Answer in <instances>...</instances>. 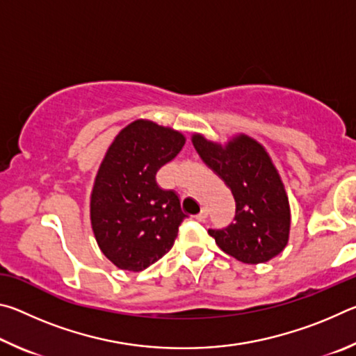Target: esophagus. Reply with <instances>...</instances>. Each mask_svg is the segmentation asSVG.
I'll return each instance as SVG.
<instances>
[{
    "mask_svg": "<svg viewBox=\"0 0 356 356\" xmlns=\"http://www.w3.org/2000/svg\"><path fill=\"white\" fill-rule=\"evenodd\" d=\"M207 216H209V212H207V209H202L200 213H197L195 218L197 220V221H206L207 220Z\"/></svg>",
    "mask_w": 356,
    "mask_h": 356,
    "instance_id": "34e87169",
    "label": "esophagus"
}]
</instances>
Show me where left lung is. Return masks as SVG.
Instances as JSON below:
<instances>
[{
    "label": "left lung",
    "mask_w": 356,
    "mask_h": 356,
    "mask_svg": "<svg viewBox=\"0 0 356 356\" xmlns=\"http://www.w3.org/2000/svg\"><path fill=\"white\" fill-rule=\"evenodd\" d=\"M191 143L236 200L234 222L225 229H209L216 245L243 264H264L278 256L289 242L291 206L272 156L245 134L226 144L193 134Z\"/></svg>",
    "instance_id": "1"
}]
</instances>
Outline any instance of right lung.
Returning a JSON list of instances; mask_svg holds the SVG:
<instances>
[{
  "label": "right lung",
  "instance_id": "1",
  "mask_svg": "<svg viewBox=\"0 0 356 356\" xmlns=\"http://www.w3.org/2000/svg\"><path fill=\"white\" fill-rule=\"evenodd\" d=\"M185 144L171 127L136 119L114 138L91 191V226L100 251L118 268L141 272L172 248L185 213L155 174Z\"/></svg>",
  "mask_w": 356,
  "mask_h": 356
}]
</instances>
